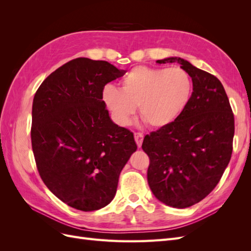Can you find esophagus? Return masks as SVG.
Returning <instances> with one entry per match:
<instances>
[{
  "label": "esophagus",
  "mask_w": 251,
  "mask_h": 251,
  "mask_svg": "<svg viewBox=\"0 0 251 251\" xmlns=\"http://www.w3.org/2000/svg\"><path fill=\"white\" fill-rule=\"evenodd\" d=\"M134 138H135V141H136V144H137V147L140 148L141 144H142V141H143V134L142 133H135L134 134Z\"/></svg>",
  "instance_id": "34e87169"
}]
</instances>
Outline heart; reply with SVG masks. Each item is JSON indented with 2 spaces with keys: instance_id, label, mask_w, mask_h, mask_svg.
I'll list each match as a JSON object with an SVG mask.
<instances>
[{
  "instance_id": "heart-1",
  "label": "heart",
  "mask_w": 251,
  "mask_h": 251,
  "mask_svg": "<svg viewBox=\"0 0 251 251\" xmlns=\"http://www.w3.org/2000/svg\"><path fill=\"white\" fill-rule=\"evenodd\" d=\"M192 78L181 68L135 67L121 81V90L108 85L102 100L119 125H127L139 107L140 118L150 127L173 124L189 102Z\"/></svg>"
}]
</instances>
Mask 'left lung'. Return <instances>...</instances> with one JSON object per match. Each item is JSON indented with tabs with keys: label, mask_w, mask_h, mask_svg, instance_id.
Listing matches in <instances>:
<instances>
[{
	"label": "left lung",
	"mask_w": 251,
	"mask_h": 251,
	"mask_svg": "<svg viewBox=\"0 0 251 251\" xmlns=\"http://www.w3.org/2000/svg\"><path fill=\"white\" fill-rule=\"evenodd\" d=\"M157 63L180 64L192 77L193 93L177 120L144 137L148 182L159 201L185 208L209 195L223 176L232 154L234 117L215 75L180 57Z\"/></svg>",
	"instance_id": "8db88e82"
}]
</instances>
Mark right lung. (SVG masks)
<instances>
[{
  "instance_id": "right-lung-1",
  "label": "right lung",
  "mask_w": 251,
  "mask_h": 251,
  "mask_svg": "<svg viewBox=\"0 0 251 251\" xmlns=\"http://www.w3.org/2000/svg\"><path fill=\"white\" fill-rule=\"evenodd\" d=\"M125 73L105 60L78 57L52 72L34 95L37 171L53 195L78 210L107 206L137 150L133 133L113 123L102 100L104 86Z\"/></svg>"
}]
</instances>
